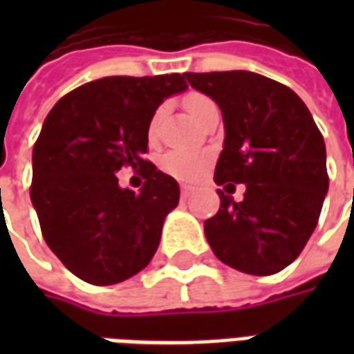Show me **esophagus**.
I'll use <instances>...</instances> for the list:
<instances>
[{"mask_svg": "<svg viewBox=\"0 0 354 354\" xmlns=\"http://www.w3.org/2000/svg\"><path fill=\"white\" fill-rule=\"evenodd\" d=\"M192 193H193L192 185H182V197H184V199H187Z\"/></svg>", "mask_w": 354, "mask_h": 354, "instance_id": "34e87169", "label": "esophagus"}]
</instances>
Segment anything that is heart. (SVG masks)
<instances>
[{
    "mask_svg": "<svg viewBox=\"0 0 354 354\" xmlns=\"http://www.w3.org/2000/svg\"><path fill=\"white\" fill-rule=\"evenodd\" d=\"M185 106L192 111V115L201 123V119L207 115L208 111L216 108V104L208 96L199 93L189 94L185 98ZM162 109H157L151 117V121L147 124V136L149 140H155L159 136V124H161ZM212 161V155L205 149H172L162 155L161 169L169 176L176 178L180 182H193L197 178L203 176V172L208 169V165Z\"/></svg>",
    "mask_w": 354,
    "mask_h": 354,
    "instance_id": "b5f03b06",
    "label": "heart"
}]
</instances>
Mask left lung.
Returning <instances> with one entry per match:
<instances>
[{
  "label": "left lung",
  "mask_w": 354,
  "mask_h": 354,
  "mask_svg": "<svg viewBox=\"0 0 354 354\" xmlns=\"http://www.w3.org/2000/svg\"><path fill=\"white\" fill-rule=\"evenodd\" d=\"M185 77L222 109L225 138L214 182L246 185L241 203L218 189L220 210L205 222L208 245L237 271L279 273L301 254L326 197V146L319 127L292 88L260 73Z\"/></svg>",
  "instance_id": "left-lung-1"
}]
</instances>
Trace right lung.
Masks as SVG:
<instances>
[{
  "instance_id": "add662e5",
  "label": "right lung",
  "mask_w": 354,
  "mask_h": 354,
  "mask_svg": "<svg viewBox=\"0 0 354 354\" xmlns=\"http://www.w3.org/2000/svg\"><path fill=\"white\" fill-rule=\"evenodd\" d=\"M185 88V73L102 77L62 96L45 119L30 199L47 246L81 281L117 284L153 258L180 187L142 159L147 124L165 98ZM123 166L142 169L140 194L118 185Z\"/></svg>"
}]
</instances>
